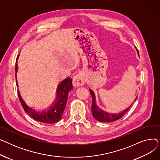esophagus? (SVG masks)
<instances>
[{
  "mask_svg": "<svg viewBox=\"0 0 160 160\" xmlns=\"http://www.w3.org/2000/svg\"><path fill=\"white\" fill-rule=\"evenodd\" d=\"M84 83L85 78L81 74H78L77 76H75L72 80V84L74 87L81 86L84 84Z\"/></svg>",
  "mask_w": 160,
  "mask_h": 160,
  "instance_id": "34e87169",
  "label": "esophagus"
}]
</instances>
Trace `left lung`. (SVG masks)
<instances>
[{"label":"left lung","mask_w":160,"mask_h":160,"mask_svg":"<svg viewBox=\"0 0 160 160\" xmlns=\"http://www.w3.org/2000/svg\"><path fill=\"white\" fill-rule=\"evenodd\" d=\"M89 91H90V93L92 97V106H91L92 114H93V116L95 117V119L100 122H113V121L118 120L125 115V113L130 110V108L132 106V104L127 109H126L125 110H124L123 112L119 113H110L106 112L103 111L102 110H101V109H100L98 106H97L94 92L91 89H89ZM137 98H138V97L136 98L135 100H134V102L136 101Z\"/></svg>","instance_id":"left-lung-1"}]
</instances>
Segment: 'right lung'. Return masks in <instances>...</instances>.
<instances>
[{"instance_id": "add662e5", "label": "right lung", "mask_w": 160, "mask_h": 160, "mask_svg": "<svg viewBox=\"0 0 160 160\" xmlns=\"http://www.w3.org/2000/svg\"><path fill=\"white\" fill-rule=\"evenodd\" d=\"M19 57V55L17 58V60ZM18 61L16 60L15 63V78L16 73L18 72ZM17 86H18V81L16 80ZM72 79L71 78H67L63 80L60 84L58 85L56 91V99L53 104V106L50 107L48 110L43 111L41 112H36L34 109L27 106L21 97L19 91H18V96L21 102V104L27 113H28L33 119L37 121L47 123V124H53L60 121L63 115L64 110L66 106L67 101V96L69 92L72 89Z\"/></svg>"}]
</instances>
